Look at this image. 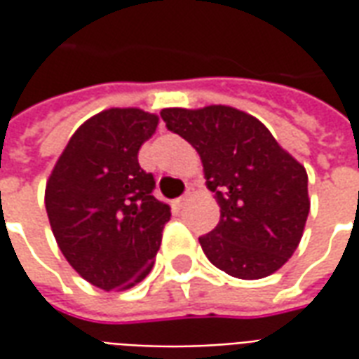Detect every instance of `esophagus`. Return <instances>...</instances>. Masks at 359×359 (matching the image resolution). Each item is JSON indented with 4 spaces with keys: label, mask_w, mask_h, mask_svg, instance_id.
<instances>
[{
    "label": "esophagus",
    "mask_w": 359,
    "mask_h": 359,
    "mask_svg": "<svg viewBox=\"0 0 359 359\" xmlns=\"http://www.w3.org/2000/svg\"><path fill=\"white\" fill-rule=\"evenodd\" d=\"M188 198H190V192H188V194H184V196H180V198H177V200H175V205H177V208H184V205H187V202H188Z\"/></svg>",
    "instance_id": "esophagus-1"
}]
</instances>
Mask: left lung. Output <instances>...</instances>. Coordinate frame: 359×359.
I'll return each instance as SVG.
<instances>
[{"instance_id": "left-lung-1", "label": "left lung", "mask_w": 359, "mask_h": 359, "mask_svg": "<svg viewBox=\"0 0 359 359\" xmlns=\"http://www.w3.org/2000/svg\"><path fill=\"white\" fill-rule=\"evenodd\" d=\"M161 118L200 154L205 184L221 208L200 236L211 264L236 278L269 277L298 248L309 213L308 172L267 126L229 105L169 107Z\"/></svg>"}]
</instances>
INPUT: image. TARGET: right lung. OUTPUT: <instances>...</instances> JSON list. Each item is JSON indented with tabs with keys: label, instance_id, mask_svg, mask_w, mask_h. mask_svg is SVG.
Instances as JSON below:
<instances>
[{
	"label": "right lung",
	"instance_id": "obj_1",
	"mask_svg": "<svg viewBox=\"0 0 359 359\" xmlns=\"http://www.w3.org/2000/svg\"><path fill=\"white\" fill-rule=\"evenodd\" d=\"M159 117L113 107L76 128L46 184V211L59 250L102 290L146 278L171 208L151 194L156 180L138 163Z\"/></svg>",
	"mask_w": 359,
	"mask_h": 359
}]
</instances>
